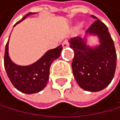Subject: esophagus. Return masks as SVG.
Wrapping results in <instances>:
<instances>
[{
    "label": "esophagus",
    "instance_id": "obj_1",
    "mask_svg": "<svg viewBox=\"0 0 120 120\" xmlns=\"http://www.w3.org/2000/svg\"><path fill=\"white\" fill-rule=\"evenodd\" d=\"M62 46H63V48L68 47V46H69V42H68V40H64V41L62 43Z\"/></svg>",
    "mask_w": 120,
    "mask_h": 120
}]
</instances>
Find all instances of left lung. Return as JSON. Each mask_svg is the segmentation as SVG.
<instances>
[{
	"instance_id": "8db88e82",
	"label": "left lung",
	"mask_w": 120,
	"mask_h": 120,
	"mask_svg": "<svg viewBox=\"0 0 120 120\" xmlns=\"http://www.w3.org/2000/svg\"><path fill=\"white\" fill-rule=\"evenodd\" d=\"M93 18H95L92 15ZM86 33L99 37L100 44L95 48L86 45V39L76 37L69 40L74 52L72 70L75 80L86 91L98 92L108 86L115 74L116 53L113 40L107 26L97 19Z\"/></svg>"
}]
</instances>
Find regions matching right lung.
<instances>
[{
	"label": "right lung",
	"instance_id": "right-lung-1",
	"mask_svg": "<svg viewBox=\"0 0 120 120\" xmlns=\"http://www.w3.org/2000/svg\"><path fill=\"white\" fill-rule=\"evenodd\" d=\"M31 14H26L14 26ZM10 39V38H9ZM9 40L6 44L4 52V68L10 80L18 90L26 94H33L40 92L44 89L49 80V68L52 61L58 59L62 50V46L49 50L41 59L29 66H19L12 61L8 54Z\"/></svg>",
	"mask_w": 120,
	"mask_h": 120
}]
</instances>
